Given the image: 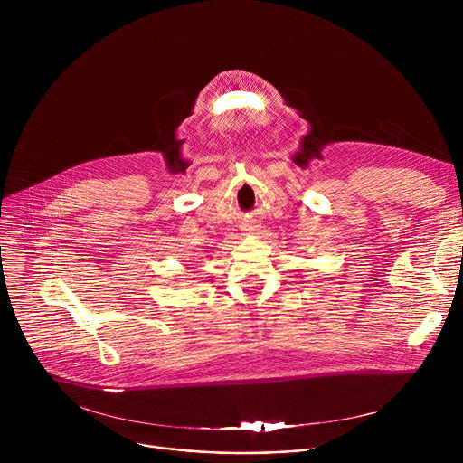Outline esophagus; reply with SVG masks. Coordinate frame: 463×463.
<instances>
[{"label": "esophagus", "instance_id": "esophagus-1", "mask_svg": "<svg viewBox=\"0 0 463 463\" xmlns=\"http://www.w3.org/2000/svg\"><path fill=\"white\" fill-rule=\"evenodd\" d=\"M256 227H258V225H252V223H245V225L241 227V231H243V234H254V232H256Z\"/></svg>", "mask_w": 463, "mask_h": 463}]
</instances>
